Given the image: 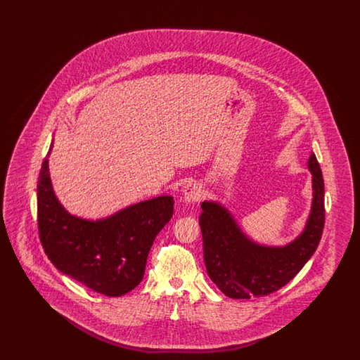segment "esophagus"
Wrapping results in <instances>:
<instances>
[{"label":"esophagus","instance_id":"esophagus-1","mask_svg":"<svg viewBox=\"0 0 360 360\" xmlns=\"http://www.w3.org/2000/svg\"><path fill=\"white\" fill-rule=\"evenodd\" d=\"M182 195H184V201L188 204H195L201 200L202 197V190L201 186L197 184H188L184 190H182Z\"/></svg>","mask_w":360,"mask_h":360}]
</instances>
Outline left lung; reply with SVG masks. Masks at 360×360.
Masks as SVG:
<instances>
[{
    "instance_id": "8db88e82",
    "label": "left lung",
    "mask_w": 360,
    "mask_h": 360,
    "mask_svg": "<svg viewBox=\"0 0 360 360\" xmlns=\"http://www.w3.org/2000/svg\"><path fill=\"white\" fill-rule=\"evenodd\" d=\"M311 206L302 232L285 245H266L247 236L219 201L201 204L200 226L209 278L233 300L262 297L283 288L305 266L321 240L326 209L324 179L316 155L309 156Z\"/></svg>"
}]
</instances>
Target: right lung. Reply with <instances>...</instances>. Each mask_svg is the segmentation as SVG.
<instances>
[{
    "label": "right lung",
    "mask_w": 360,
    "mask_h": 360,
    "mask_svg": "<svg viewBox=\"0 0 360 360\" xmlns=\"http://www.w3.org/2000/svg\"><path fill=\"white\" fill-rule=\"evenodd\" d=\"M52 146L37 181V224L44 252L60 273L91 290L108 297L134 290L144 276L156 235L172 217L174 198L160 195L97 220L71 214L52 188Z\"/></svg>",
    "instance_id": "add662e5"
}]
</instances>
